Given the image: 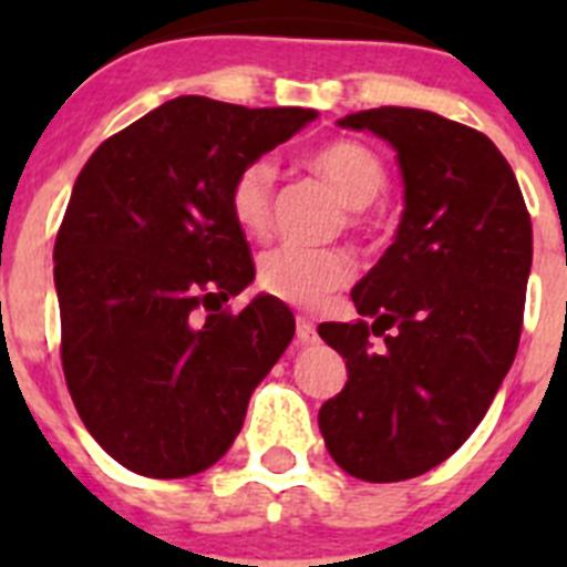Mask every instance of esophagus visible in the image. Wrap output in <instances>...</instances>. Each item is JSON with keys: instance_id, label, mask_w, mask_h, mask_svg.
Wrapping results in <instances>:
<instances>
[{"instance_id": "obj_1", "label": "esophagus", "mask_w": 567, "mask_h": 567, "mask_svg": "<svg viewBox=\"0 0 567 567\" xmlns=\"http://www.w3.org/2000/svg\"><path fill=\"white\" fill-rule=\"evenodd\" d=\"M295 334H298L300 346L315 343L318 332H315V320L307 318V315H298V323H295Z\"/></svg>"}]
</instances>
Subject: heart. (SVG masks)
Masks as SVG:
<instances>
[{
	"label": "heart",
	"instance_id": "b5f03b06",
	"mask_svg": "<svg viewBox=\"0 0 567 567\" xmlns=\"http://www.w3.org/2000/svg\"><path fill=\"white\" fill-rule=\"evenodd\" d=\"M307 164L327 178L354 209L372 204L385 187V169L378 155L352 138H334L307 155ZM275 207V164L255 158L235 175L229 213L247 235H267ZM352 278V260L338 249H307L284 244L258 260L260 292L295 307H315Z\"/></svg>",
	"mask_w": 567,
	"mask_h": 567
}]
</instances>
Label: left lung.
I'll return each instance as SVG.
<instances>
[{"instance_id":"left-lung-1","label":"left lung","mask_w":567,"mask_h":567,"mask_svg":"<svg viewBox=\"0 0 567 567\" xmlns=\"http://www.w3.org/2000/svg\"><path fill=\"white\" fill-rule=\"evenodd\" d=\"M338 124L392 144L405 207L394 244L352 289L363 318L318 327L349 372L318 425L346 474L400 483L457 452L514 363L530 218L514 169L477 130L414 107ZM372 337L384 338L378 350Z\"/></svg>"}]
</instances>
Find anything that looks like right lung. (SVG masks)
Here are the masks:
<instances>
[{"mask_svg":"<svg viewBox=\"0 0 567 567\" xmlns=\"http://www.w3.org/2000/svg\"><path fill=\"white\" fill-rule=\"evenodd\" d=\"M315 118L178 96L79 173L53 247L62 369L82 423L124 468L175 480L218 463L292 340L272 295L221 309L255 278L229 189Z\"/></svg>","mask_w":567,"mask_h":567,"instance_id":"obj_1","label":"right lung"}]
</instances>
